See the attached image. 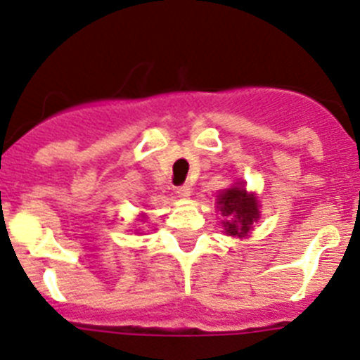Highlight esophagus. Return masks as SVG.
Returning <instances> with one entry per match:
<instances>
[{"instance_id": "1", "label": "esophagus", "mask_w": 360, "mask_h": 360, "mask_svg": "<svg viewBox=\"0 0 360 360\" xmlns=\"http://www.w3.org/2000/svg\"><path fill=\"white\" fill-rule=\"evenodd\" d=\"M191 188L188 186V184H183V186H179V188H176V193L179 197H183V199H186V197H190V193H191Z\"/></svg>"}]
</instances>
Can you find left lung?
Returning a JSON list of instances; mask_svg holds the SVG:
<instances>
[{
    "instance_id": "left-lung-1",
    "label": "left lung",
    "mask_w": 360,
    "mask_h": 360,
    "mask_svg": "<svg viewBox=\"0 0 360 360\" xmlns=\"http://www.w3.org/2000/svg\"><path fill=\"white\" fill-rule=\"evenodd\" d=\"M218 210L224 217V227L229 236H245L252 224L259 218L257 202L252 195H247L243 186H233L218 195Z\"/></svg>"
}]
</instances>
